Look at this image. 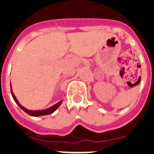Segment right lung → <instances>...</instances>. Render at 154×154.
Here are the masks:
<instances>
[{
  "label": "right lung",
  "instance_id": "add662e5",
  "mask_svg": "<svg viewBox=\"0 0 154 154\" xmlns=\"http://www.w3.org/2000/svg\"><path fill=\"white\" fill-rule=\"evenodd\" d=\"M11 95H12V96H13V99H14V101L16 102V103L18 105L19 107H20V108H21L22 110H24V112H27L28 115L31 116H45V115H49V114H51L52 112H55V110L58 108V106H60L61 103H62V101L58 102V103H56V104L54 105V106H52L50 107V108L47 109L38 110V111H31V110H28V109H27L24 108V107H23L22 106H21V105L18 103L17 99H16L15 96L14 95L13 92H12L11 85Z\"/></svg>",
  "mask_w": 154,
  "mask_h": 154
}]
</instances>
